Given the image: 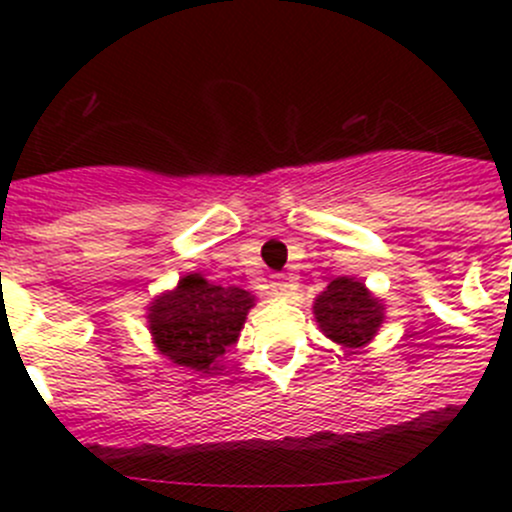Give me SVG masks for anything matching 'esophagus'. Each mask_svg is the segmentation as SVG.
<instances>
[{
	"label": "esophagus",
	"mask_w": 512,
	"mask_h": 512,
	"mask_svg": "<svg viewBox=\"0 0 512 512\" xmlns=\"http://www.w3.org/2000/svg\"><path fill=\"white\" fill-rule=\"evenodd\" d=\"M270 287H272V294H275V297H287L289 289H292V285H289V280H287L285 275H275V277H272Z\"/></svg>",
	"instance_id": "esophagus-1"
}]
</instances>
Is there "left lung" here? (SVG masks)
<instances>
[{
    "instance_id": "8db88e82",
    "label": "left lung",
    "mask_w": 512,
    "mask_h": 512,
    "mask_svg": "<svg viewBox=\"0 0 512 512\" xmlns=\"http://www.w3.org/2000/svg\"><path fill=\"white\" fill-rule=\"evenodd\" d=\"M314 319L327 339L361 349L376 337L386 319V304L356 277H337L314 297Z\"/></svg>"
}]
</instances>
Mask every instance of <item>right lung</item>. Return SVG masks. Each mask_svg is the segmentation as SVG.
<instances>
[{
  "instance_id": "right-lung-1",
  "label": "right lung",
  "mask_w": 512,
  "mask_h": 512,
  "mask_svg": "<svg viewBox=\"0 0 512 512\" xmlns=\"http://www.w3.org/2000/svg\"><path fill=\"white\" fill-rule=\"evenodd\" d=\"M255 302L247 289L213 285L200 272H188L148 304V332L170 364L200 376L218 374Z\"/></svg>"
}]
</instances>
